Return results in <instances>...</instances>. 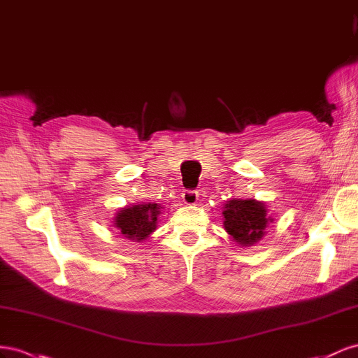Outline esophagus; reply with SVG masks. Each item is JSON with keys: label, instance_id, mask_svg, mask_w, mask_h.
Here are the masks:
<instances>
[{"label": "esophagus", "instance_id": "1", "mask_svg": "<svg viewBox=\"0 0 358 358\" xmlns=\"http://www.w3.org/2000/svg\"><path fill=\"white\" fill-rule=\"evenodd\" d=\"M182 202L186 203V206H195V203L198 202V193L193 192V190H187L182 193Z\"/></svg>", "mask_w": 358, "mask_h": 358}]
</instances>
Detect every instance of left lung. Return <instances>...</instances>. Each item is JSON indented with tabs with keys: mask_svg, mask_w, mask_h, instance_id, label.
Wrapping results in <instances>:
<instances>
[{
	"mask_svg": "<svg viewBox=\"0 0 358 358\" xmlns=\"http://www.w3.org/2000/svg\"><path fill=\"white\" fill-rule=\"evenodd\" d=\"M223 228L231 241L240 248H250L259 243L267 234L274 217L268 214L267 203L257 199L232 198L223 203Z\"/></svg>",
	"mask_w": 358,
	"mask_h": 358,
	"instance_id": "8db88e82",
	"label": "left lung"
}]
</instances>
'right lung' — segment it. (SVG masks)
<instances>
[{
	"label": "right lung",
	"instance_id": "add662e5",
	"mask_svg": "<svg viewBox=\"0 0 358 358\" xmlns=\"http://www.w3.org/2000/svg\"><path fill=\"white\" fill-rule=\"evenodd\" d=\"M162 208L160 203L155 202H139L122 207L112 219V227L118 229L122 238L142 243L157 229Z\"/></svg>",
	"mask_w": 358,
	"mask_h": 358
}]
</instances>
